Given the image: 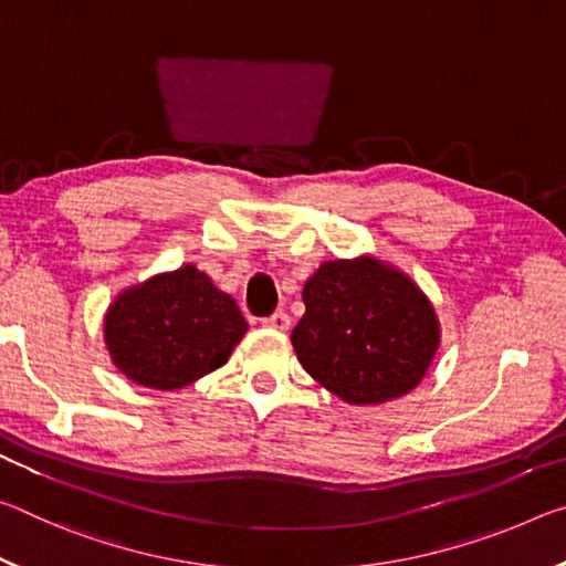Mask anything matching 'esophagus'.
Segmentation results:
<instances>
[{
    "instance_id": "34e87169",
    "label": "esophagus",
    "mask_w": 566,
    "mask_h": 566,
    "mask_svg": "<svg viewBox=\"0 0 566 566\" xmlns=\"http://www.w3.org/2000/svg\"><path fill=\"white\" fill-rule=\"evenodd\" d=\"M262 327L286 332L292 327V319H290V314H286V312H274V314H270V317L262 319Z\"/></svg>"
}]
</instances>
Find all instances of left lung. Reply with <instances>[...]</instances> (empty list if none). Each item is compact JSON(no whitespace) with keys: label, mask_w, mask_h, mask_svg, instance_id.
<instances>
[{"label":"left lung","mask_w":566,"mask_h":566,"mask_svg":"<svg viewBox=\"0 0 566 566\" xmlns=\"http://www.w3.org/2000/svg\"><path fill=\"white\" fill-rule=\"evenodd\" d=\"M292 332L302 367L349 405H381L419 385L439 344L432 304L377 260L324 262L304 284Z\"/></svg>","instance_id":"obj_1"}]
</instances>
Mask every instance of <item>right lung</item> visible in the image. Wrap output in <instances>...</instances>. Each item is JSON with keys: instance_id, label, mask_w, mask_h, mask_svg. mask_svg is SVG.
<instances>
[{"instance_id": "right-lung-1", "label": "right lung", "mask_w": 566, "mask_h": 566, "mask_svg": "<svg viewBox=\"0 0 566 566\" xmlns=\"http://www.w3.org/2000/svg\"><path fill=\"white\" fill-rule=\"evenodd\" d=\"M244 332L237 302L195 266L119 294L104 319L114 364L155 389L187 387L219 369Z\"/></svg>"}]
</instances>
